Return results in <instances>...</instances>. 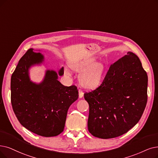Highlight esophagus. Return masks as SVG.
I'll return each instance as SVG.
<instances>
[{
	"label": "esophagus",
	"instance_id": "34e87169",
	"mask_svg": "<svg viewBox=\"0 0 158 158\" xmlns=\"http://www.w3.org/2000/svg\"><path fill=\"white\" fill-rule=\"evenodd\" d=\"M84 97V93L81 90H79V98H82Z\"/></svg>",
	"mask_w": 158,
	"mask_h": 158
}]
</instances>
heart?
<instances>
[{"instance_id": "b5f03b06", "label": "heart", "mask_w": 158, "mask_h": 158, "mask_svg": "<svg viewBox=\"0 0 158 158\" xmlns=\"http://www.w3.org/2000/svg\"><path fill=\"white\" fill-rule=\"evenodd\" d=\"M71 67L76 71L82 73L80 77V83L84 87L90 89L100 84L105 73V66L102 63H94V60L92 58L75 62L71 65ZM65 73L67 76L71 74L67 68Z\"/></svg>"}]
</instances>
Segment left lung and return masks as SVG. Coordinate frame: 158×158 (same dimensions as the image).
Returning <instances> with one entry per match:
<instances>
[{"label":"left lung","instance_id":"1","mask_svg":"<svg viewBox=\"0 0 158 158\" xmlns=\"http://www.w3.org/2000/svg\"><path fill=\"white\" fill-rule=\"evenodd\" d=\"M148 76L131 52L112 64L100 85L84 93L89 104L88 130L110 139L126 134L139 121L147 102Z\"/></svg>","mask_w":158,"mask_h":158}]
</instances>
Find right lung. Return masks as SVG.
<instances>
[{"mask_svg": "<svg viewBox=\"0 0 158 158\" xmlns=\"http://www.w3.org/2000/svg\"><path fill=\"white\" fill-rule=\"evenodd\" d=\"M30 48L20 59L11 78V102L18 121L24 128L43 137L58 135L64 131L67 111L78 98L77 87L62 85L58 73L47 70L42 82L29 77L31 66L40 64L44 56ZM64 73V67L58 72Z\"/></svg>", "mask_w": 158, "mask_h": 158, "instance_id": "1", "label": "right lung"}]
</instances>
